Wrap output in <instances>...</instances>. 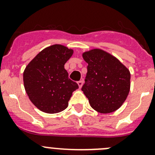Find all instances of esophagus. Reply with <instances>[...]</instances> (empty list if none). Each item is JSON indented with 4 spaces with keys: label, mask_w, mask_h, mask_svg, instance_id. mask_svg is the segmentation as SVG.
<instances>
[{
    "label": "esophagus",
    "mask_w": 155,
    "mask_h": 155,
    "mask_svg": "<svg viewBox=\"0 0 155 155\" xmlns=\"http://www.w3.org/2000/svg\"><path fill=\"white\" fill-rule=\"evenodd\" d=\"M77 84H78V85H79V88H81V87H82V85H83V82H82V80L78 81Z\"/></svg>",
    "instance_id": "1"
}]
</instances>
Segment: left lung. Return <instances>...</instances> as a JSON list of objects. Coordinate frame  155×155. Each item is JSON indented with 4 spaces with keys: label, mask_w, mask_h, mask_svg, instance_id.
<instances>
[{
    "label": "left lung",
    "mask_w": 155,
    "mask_h": 155,
    "mask_svg": "<svg viewBox=\"0 0 155 155\" xmlns=\"http://www.w3.org/2000/svg\"><path fill=\"white\" fill-rule=\"evenodd\" d=\"M82 57L88 65L82 91L91 107L101 113L115 112L129 94V70L116 58L99 48L85 51Z\"/></svg>",
    "instance_id": "8db88e82"
}]
</instances>
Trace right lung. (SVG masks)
<instances>
[{
  "mask_svg": "<svg viewBox=\"0 0 155 155\" xmlns=\"http://www.w3.org/2000/svg\"><path fill=\"white\" fill-rule=\"evenodd\" d=\"M73 53V50L66 46L52 45L38 53L25 69L26 93L42 112L53 114L64 110L73 92L79 88L64 69Z\"/></svg>",
  "mask_w": 155,
  "mask_h": 155,
  "instance_id": "1",
  "label": "right lung"
}]
</instances>
